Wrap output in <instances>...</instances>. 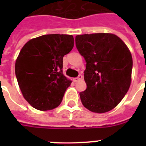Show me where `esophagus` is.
I'll list each match as a JSON object with an SVG mask.
<instances>
[{"label":"esophagus","mask_w":146,"mask_h":146,"mask_svg":"<svg viewBox=\"0 0 146 146\" xmlns=\"http://www.w3.org/2000/svg\"><path fill=\"white\" fill-rule=\"evenodd\" d=\"M82 78H83V76H82V75H81V74H80V75L78 76L77 77H76V78H74V79H73V82H78V81H80V80H82Z\"/></svg>","instance_id":"obj_1"}]
</instances>
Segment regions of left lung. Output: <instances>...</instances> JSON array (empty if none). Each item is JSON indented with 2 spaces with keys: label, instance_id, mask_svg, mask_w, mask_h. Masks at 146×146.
Returning a JSON list of instances; mask_svg holds the SVG:
<instances>
[{
  "label": "left lung",
  "instance_id": "8db88e82",
  "mask_svg": "<svg viewBox=\"0 0 146 146\" xmlns=\"http://www.w3.org/2000/svg\"><path fill=\"white\" fill-rule=\"evenodd\" d=\"M76 46L86 62V89L80 93L85 108L105 113L123 99L131 83L133 58L120 38L110 33L76 35Z\"/></svg>",
  "mask_w": 146,
  "mask_h": 146
}]
</instances>
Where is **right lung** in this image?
<instances>
[{
	"label": "right lung",
	"instance_id": "obj_1",
	"mask_svg": "<svg viewBox=\"0 0 146 146\" xmlns=\"http://www.w3.org/2000/svg\"><path fill=\"white\" fill-rule=\"evenodd\" d=\"M74 45L71 35L50 34L29 40L23 47L15 73L24 98L39 111L57 108L71 84L63 74V57Z\"/></svg>",
	"mask_w": 146,
	"mask_h": 146
}]
</instances>
